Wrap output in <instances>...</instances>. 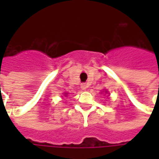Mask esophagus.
<instances>
[{
  "mask_svg": "<svg viewBox=\"0 0 159 159\" xmlns=\"http://www.w3.org/2000/svg\"><path fill=\"white\" fill-rule=\"evenodd\" d=\"M81 89L82 90H86L87 89V86L85 84H81Z\"/></svg>",
  "mask_w": 159,
  "mask_h": 159,
  "instance_id": "esophagus-1",
  "label": "esophagus"
}]
</instances>
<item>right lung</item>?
<instances>
[{
	"label": "right lung",
	"mask_w": 159,
	"mask_h": 159,
	"mask_svg": "<svg viewBox=\"0 0 159 159\" xmlns=\"http://www.w3.org/2000/svg\"><path fill=\"white\" fill-rule=\"evenodd\" d=\"M64 95H65V96H66V95H67V93H65V94H64Z\"/></svg>",
	"instance_id": "1"
}]
</instances>
